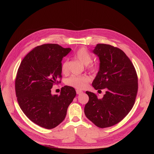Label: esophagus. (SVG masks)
<instances>
[{
    "label": "esophagus",
    "instance_id": "obj_1",
    "mask_svg": "<svg viewBox=\"0 0 154 154\" xmlns=\"http://www.w3.org/2000/svg\"><path fill=\"white\" fill-rule=\"evenodd\" d=\"M82 92H83V91H80V90H76V93H77V94H82Z\"/></svg>",
    "mask_w": 154,
    "mask_h": 154
}]
</instances>
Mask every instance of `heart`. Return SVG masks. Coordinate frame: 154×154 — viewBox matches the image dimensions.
Segmentation results:
<instances>
[{
  "label": "heart",
  "instance_id": "obj_1",
  "mask_svg": "<svg viewBox=\"0 0 154 154\" xmlns=\"http://www.w3.org/2000/svg\"><path fill=\"white\" fill-rule=\"evenodd\" d=\"M76 58L80 61L85 65H88L92 61V57L91 54L85 48L79 49L75 54ZM88 69L92 72L96 71V66L94 64H90L88 66ZM61 71L63 74L68 72V62L67 60H64L61 65ZM91 79L88 76H71L66 80V83L70 87H74L77 89H83L85 88L88 83L90 82Z\"/></svg>",
  "mask_w": 154,
  "mask_h": 154
}]
</instances>
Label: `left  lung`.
Wrapping results in <instances>:
<instances>
[{"instance_id":"obj_1","label":"left lung","mask_w":154,"mask_h":154,"mask_svg":"<svg viewBox=\"0 0 154 154\" xmlns=\"http://www.w3.org/2000/svg\"><path fill=\"white\" fill-rule=\"evenodd\" d=\"M100 59V69L92 83L96 90L105 88L102 98L86 91V117L97 127L106 128L120 122L134 105L137 76L134 65L122 50L108 44H97L92 51Z\"/></svg>"}]
</instances>
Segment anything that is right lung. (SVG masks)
Instances as JSON below:
<instances>
[{
  "label": "right lung",
  "mask_w": 154,
  "mask_h": 154,
  "mask_svg": "<svg viewBox=\"0 0 154 154\" xmlns=\"http://www.w3.org/2000/svg\"><path fill=\"white\" fill-rule=\"evenodd\" d=\"M71 51L58 44L37 46L20 63L15 79V92L21 110L41 127L53 128L61 123L76 92L70 86L53 95L51 88L62 78L63 58Z\"/></svg>",
  "instance_id": "right-lung-1"
}]
</instances>
